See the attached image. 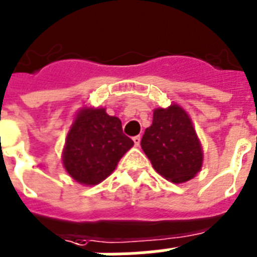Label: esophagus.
<instances>
[{
    "instance_id": "obj_1",
    "label": "esophagus",
    "mask_w": 257,
    "mask_h": 257,
    "mask_svg": "<svg viewBox=\"0 0 257 257\" xmlns=\"http://www.w3.org/2000/svg\"><path fill=\"white\" fill-rule=\"evenodd\" d=\"M133 141H134V144H135V147H139V146H141V141H142L141 135H138V137H134Z\"/></svg>"
}]
</instances>
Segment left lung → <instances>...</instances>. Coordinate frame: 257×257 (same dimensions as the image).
Masks as SVG:
<instances>
[{
    "label": "left lung",
    "mask_w": 257,
    "mask_h": 257,
    "mask_svg": "<svg viewBox=\"0 0 257 257\" xmlns=\"http://www.w3.org/2000/svg\"><path fill=\"white\" fill-rule=\"evenodd\" d=\"M141 146L155 171L172 182L190 180L202 167V148L189 115L177 105L154 111Z\"/></svg>",
    "instance_id": "left-lung-1"
}]
</instances>
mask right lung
<instances>
[{
    "label": "right lung",
    "mask_w": 257,
    "mask_h": 257,
    "mask_svg": "<svg viewBox=\"0 0 257 257\" xmlns=\"http://www.w3.org/2000/svg\"><path fill=\"white\" fill-rule=\"evenodd\" d=\"M133 146L119 118L107 115L105 109H82L68 133L63 164L76 181L95 185L115 169Z\"/></svg>",
    "instance_id": "1"
}]
</instances>
